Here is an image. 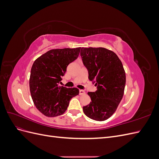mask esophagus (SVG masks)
I'll use <instances>...</instances> for the list:
<instances>
[{
	"instance_id": "esophagus-1",
	"label": "esophagus",
	"mask_w": 159,
	"mask_h": 159,
	"mask_svg": "<svg viewBox=\"0 0 159 159\" xmlns=\"http://www.w3.org/2000/svg\"><path fill=\"white\" fill-rule=\"evenodd\" d=\"M79 91H80V95H84V94H85V91L83 90V89H80Z\"/></svg>"
}]
</instances>
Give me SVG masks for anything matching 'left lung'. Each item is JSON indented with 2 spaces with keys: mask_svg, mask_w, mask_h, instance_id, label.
<instances>
[{
  "mask_svg": "<svg viewBox=\"0 0 159 159\" xmlns=\"http://www.w3.org/2000/svg\"><path fill=\"white\" fill-rule=\"evenodd\" d=\"M80 55L88 78L97 90L88 92L91 102L83 107L86 116L102 121L116 111L123 98L126 76L117 54L104 48H81Z\"/></svg>",
  "mask_w": 159,
  "mask_h": 159,
  "instance_id": "left-lung-1",
  "label": "left lung"
}]
</instances>
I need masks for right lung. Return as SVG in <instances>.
I'll list each match as a JSON object with an SVG mask.
<instances>
[{
    "instance_id": "obj_1",
    "label": "right lung",
    "mask_w": 159,
    "mask_h": 159,
    "mask_svg": "<svg viewBox=\"0 0 159 159\" xmlns=\"http://www.w3.org/2000/svg\"><path fill=\"white\" fill-rule=\"evenodd\" d=\"M81 48L51 50L36 59L32 66L30 91L36 108L47 117L63 114L72 98L79 94L75 88L59 86L68 66L78 57Z\"/></svg>"
}]
</instances>
